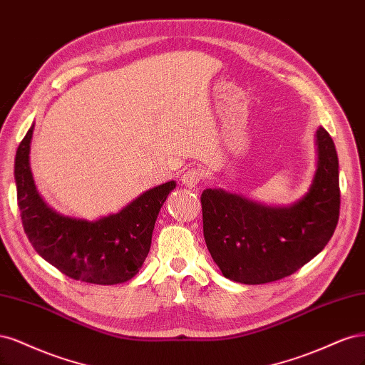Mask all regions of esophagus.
<instances>
[{"mask_svg": "<svg viewBox=\"0 0 365 365\" xmlns=\"http://www.w3.org/2000/svg\"><path fill=\"white\" fill-rule=\"evenodd\" d=\"M202 178H203L202 171L197 168H190L182 174V183L187 187H195L198 185V182L202 180Z\"/></svg>", "mask_w": 365, "mask_h": 365, "instance_id": "1", "label": "esophagus"}]
</instances>
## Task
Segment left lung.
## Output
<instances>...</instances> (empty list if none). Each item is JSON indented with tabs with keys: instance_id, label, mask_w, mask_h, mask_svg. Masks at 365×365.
Instances as JSON below:
<instances>
[{
	"instance_id": "left-lung-1",
	"label": "left lung",
	"mask_w": 365,
	"mask_h": 365,
	"mask_svg": "<svg viewBox=\"0 0 365 365\" xmlns=\"http://www.w3.org/2000/svg\"><path fill=\"white\" fill-rule=\"evenodd\" d=\"M315 136L319 162L312 183L291 206H267L225 190L203 191L205 241L225 277L247 285L284 279L332 238L339 217L338 156L323 127Z\"/></svg>"
}]
</instances>
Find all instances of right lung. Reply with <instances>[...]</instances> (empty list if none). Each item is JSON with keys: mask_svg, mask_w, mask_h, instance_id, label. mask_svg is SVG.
<instances>
[{"mask_svg": "<svg viewBox=\"0 0 365 365\" xmlns=\"http://www.w3.org/2000/svg\"><path fill=\"white\" fill-rule=\"evenodd\" d=\"M33 128L34 124L18 147L15 182L22 226L34 250L74 280L96 285L130 280L150 252L159 210L175 187V182L151 187L120 212L96 221L61 215L43 202L33 180L30 168Z\"/></svg>", "mask_w": 365, "mask_h": 365, "instance_id": "right-lung-1", "label": "right lung"}]
</instances>
